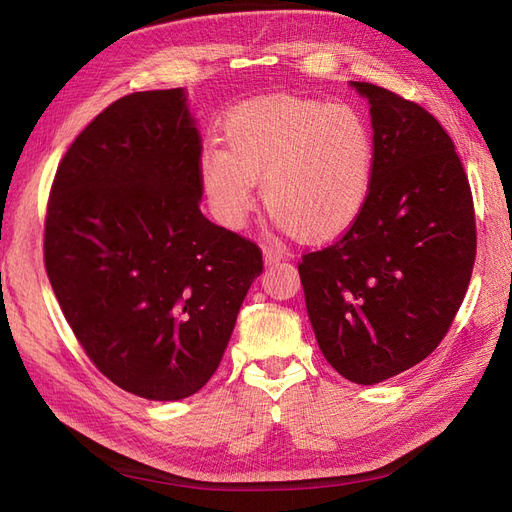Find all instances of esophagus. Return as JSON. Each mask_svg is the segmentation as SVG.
Masks as SVG:
<instances>
[{
  "instance_id": "1",
  "label": "esophagus",
  "mask_w": 512,
  "mask_h": 512,
  "mask_svg": "<svg viewBox=\"0 0 512 512\" xmlns=\"http://www.w3.org/2000/svg\"><path fill=\"white\" fill-rule=\"evenodd\" d=\"M262 252H265V265H275V262H280L288 256L284 247L280 245H265V250Z\"/></svg>"
}]
</instances>
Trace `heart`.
Listing matches in <instances>:
<instances>
[{
	"instance_id": "obj_1",
	"label": "heart",
	"mask_w": 512,
	"mask_h": 512,
	"mask_svg": "<svg viewBox=\"0 0 512 512\" xmlns=\"http://www.w3.org/2000/svg\"><path fill=\"white\" fill-rule=\"evenodd\" d=\"M376 141L348 102L273 96L237 106L224 121V149L207 145L198 173L215 218L243 228L254 183L265 205L299 237L322 241L359 218L374 181Z\"/></svg>"
}]
</instances>
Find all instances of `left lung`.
I'll return each mask as SVG.
<instances>
[{"label":"left lung","mask_w":512,"mask_h":512,"mask_svg":"<svg viewBox=\"0 0 512 512\" xmlns=\"http://www.w3.org/2000/svg\"><path fill=\"white\" fill-rule=\"evenodd\" d=\"M369 102L376 141L371 192L342 239L299 265L324 359L378 384L438 348L472 277V192L451 136L423 106L350 81Z\"/></svg>","instance_id":"8db88e82"}]
</instances>
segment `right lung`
<instances>
[{
    "label": "right lung",
    "instance_id": "right-lung-1",
    "mask_svg": "<svg viewBox=\"0 0 512 512\" xmlns=\"http://www.w3.org/2000/svg\"><path fill=\"white\" fill-rule=\"evenodd\" d=\"M200 151L183 87L136 91L76 136L46 211L70 329L108 380L151 401L203 389L262 273L258 245L200 211Z\"/></svg>",
    "mask_w": 512,
    "mask_h": 512
}]
</instances>
